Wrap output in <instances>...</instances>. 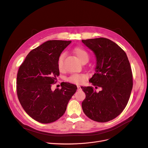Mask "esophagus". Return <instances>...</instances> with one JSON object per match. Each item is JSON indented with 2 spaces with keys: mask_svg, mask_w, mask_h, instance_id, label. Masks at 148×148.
<instances>
[{
  "mask_svg": "<svg viewBox=\"0 0 148 148\" xmlns=\"http://www.w3.org/2000/svg\"><path fill=\"white\" fill-rule=\"evenodd\" d=\"M77 90H81V88L79 85H77Z\"/></svg>",
  "mask_w": 148,
  "mask_h": 148,
  "instance_id": "esophagus-1",
  "label": "esophagus"
}]
</instances>
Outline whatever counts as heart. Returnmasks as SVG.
<instances>
[{
	"mask_svg": "<svg viewBox=\"0 0 148 148\" xmlns=\"http://www.w3.org/2000/svg\"><path fill=\"white\" fill-rule=\"evenodd\" d=\"M74 53L77 58L79 59L81 62L84 61H88L89 58V54L88 52L86 51L84 48L81 47H77L75 48ZM64 53L61 54L58 59L57 62V66L58 70L62 71L63 70L64 68ZM86 76L82 74L74 73L71 75L69 77H67V81L69 82L79 84H82L85 79Z\"/></svg>",
	"mask_w": 148,
	"mask_h": 148,
	"instance_id": "heart-1",
	"label": "heart"
}]
</instances>
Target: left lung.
Masks as SVG:
<instances>
[{"label":"left lung","instance_id":"obj_1","mask_svg":"<svg viewBox=\"0 0 148 148\" xmlns=\"http://www.w3.org/2000/svg\"><path fill=\"white\" fill-rule=\"evenodd\" d=\"M97 58L95 73L89 80L101 88L81 86L85 93L82 103L84 114L91 119L106 123L121 114L126 107L133 88V74L125 51L110 39L99 38L82 40Z\"/></svg>","mask_w":148,"mask_h":148}]
</instances>
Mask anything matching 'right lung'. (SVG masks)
<instances>
[{"instance_id": "right-lung-1", "label": "right lung", "mask_w": 148, "mask_h": 148, "mask_svg": "<svg viewBox=\"0 0 148 148\" xmlns=\"http://www.w3.org/2000/svg\"><path fill=\"white\" fill-rule=\"evenodd\" d=\"M71 41L48 40L32 50L20 65L16 77V93L21 105L33 119L42 124L62 116L76 85L64 82L51 90L60 75L58 59Z\"/></svg>"}]
</instances>
